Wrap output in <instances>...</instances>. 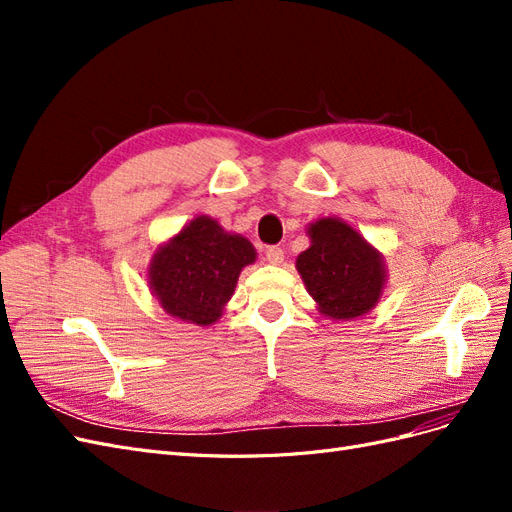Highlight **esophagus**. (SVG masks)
Segmentation results:
<instances>
[{"label":"esophagus","instance_id":"esophagus-1","mask_svg":"<svg viewBox=\"0 0 512 512\" xmlns=\"http://www.w3.org/2000/svg\"><path fill=\"white\" fill-rule=\"evenodd\" d=\"M265 256H267V260L271 262V265H282V262H284V250H282V247H277V245L267 247Z\"/></svg>","mask_w":512,"mask_h":512}]
</instances>
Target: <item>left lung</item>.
<instances>
[{
  "label": "left lung",
  "instance_id": "obj_1",
  "mask_svg": "<svg viewBox=\"0 0 512 512\" xmlns=\"http://www.w3.org/2000/svg\"><path fill=\"white\" fill-rule=\"evenodd\" d=\"M307 235L312 245L299 254L297 271L318 312L352 320L374 309L386 284L384 256L376 247L339 218L312 222Z\"/></svg>",
  "mask_w": 512,
  "mask_h": 512
}]
</instances>
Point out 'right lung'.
<instances>
[{"label": "right lung", "mask_w": 512, "mask_h": 512, "mask_svg": "<svg viewBox=\"0 0 512 512\" xmlns=\"http://www.w3.org/2000/svg\"><path fill=\"white\" fill-rule=\"evenodd\" d=\"M254 260L250 241L198 215L153 254L149 288L166 314L209 327L222 316L241 269Z\"/></svg>", "instance_id": "1"}]
</instances>
